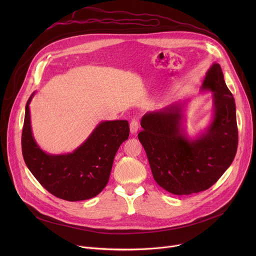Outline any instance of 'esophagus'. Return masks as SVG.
<instances>
[{"instance_id": "34e87169", "label": "esophagus", "mask_w": 256, "mask_h": 256, "mask_svg": "<svg viewBox=\"0 0 256 256\" xmlns=\"http://www.w3.org/2000/svg\"><path fill=\"white\" fill-rule=\"evenodd\" d=\"M130 134H136V132H138V120H132L130 122Z\"/></svg>"}]
</instances>
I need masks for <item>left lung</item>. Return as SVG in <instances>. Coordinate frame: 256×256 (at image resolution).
<instances>
[{"label": "left lung", "instance_id": "left-lung-1", "mask_svg": "<svg viewBox=\"0 0 256 256\" xmlns=\"http://www.w3.org/2000/svg\"><path fill=\"white\" fill-rule=\"evenodd\" d=\"M212 93V118L196 138L184 128V102H175L140 120L138 138L147 154L153 177L166 192L188 196L210 188L232 164L238 146L235 100L220 64L214 62L202 85Z\"/></svg>", "mask_w": 256, "mask_h": 256}]
</instances>
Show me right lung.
<instances>
[{
    "label": "right lung",
    "instance_id": "right-lung-1",
    "mask_svg": "<svg viewBox=\"0 0 256 256\" xmlns=\"http://www.w3.org/2000/svg\"><path fill=\"white\" fill-rule=\"evenodd\" d=\"M25 106L22 154L30 172L52 194L68 202L96 196L106 186L120 144L128 138V120L101 122L79 147L68 154H48L35 142L29 104Z\"/></svg>",
    "mask_w": 256,
    "mask_h": 256
}]
</instances>
